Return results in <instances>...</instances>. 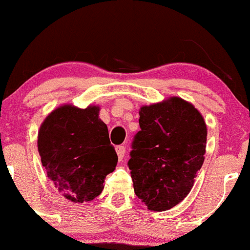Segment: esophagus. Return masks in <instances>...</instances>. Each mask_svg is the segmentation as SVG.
Instances as JSON below:
<instances>
[{
  "instance_id": "1",
  "label": "esophagus",
  "mask_w": 250,
  "mask_h": 250,
  "mask_svg": "<svg viewBox=\"0 0 250 250\" xmlns=\"http://www.w3.org/2000/svg\"><path fill=\"white\" fill-rule=\"evenodd\" d=\"M116 151H117V155H118L119 161H122L123 159H124V157H125L126 147H125V146H117Z\"/></svg>"
}]
</instances>
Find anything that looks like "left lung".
I'll return each instance as SVG.
<instances>
[{
  "mask_svg": "<svg viewBox=\"0 0 250 250\" xmlns=\"http://www.w3.org/2000/svg\"><path fill=\"white\" fill-rule=\"evenodd\" d=\"M128 168L134 193L149 210L177 206L193 188L205 160L207 126L192 103L180 97L144 105Z\"/></svg>",
  "mask_w": 250,
  "mask_h": 250,
  "instance_id": "8db88e82",
  "label": "left lung"
}]
</instances>
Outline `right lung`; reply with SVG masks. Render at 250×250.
<instances>
[{
  "label": "right lung",
  "instance_id": "1",
  "mask_svg": "<svg viewBox=\"0 0 250 250\" xmlns=\"http://www.w3.org/2000/svg\"><path fill=\"white\" fill-rule=\"evenodd\" d=\"M99 111L98 105L79 108L63 104L45 117L38 130V153L48 178L76 204L101 194L104 179L118 163Z\"/></svg>",
  "mask_w": 250,
  "mask_h": 250
}]
</instances>
